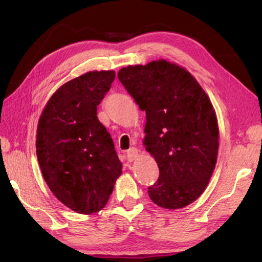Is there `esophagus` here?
Masks as SVG:
<instances>
[{
    "mask_svg": "<svg viewBox=\"0 0 262 262\" xmlns=\"http://www.w3.org/2000/svg\"><path fill=\"white\" fill-rule=\"evenodd\" d=\"M137 155H138L137 149H136L135 147H132V148H129V149H128V151H127V153H126V159H127L128 161H129V162H133V161L136 160Z\"/></svg>",
    "mask_w": 262,
    "mask_h": 262,
    "instance_id": "34e87169",
    "label": "esophagus"
}]
</instances>
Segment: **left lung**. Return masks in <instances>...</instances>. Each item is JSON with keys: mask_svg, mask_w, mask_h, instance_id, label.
Listing matches in <instances>:
<instances>
[{"mask_svg": "<svg viewBox=\"0 0 262 262\" xmlns=\"http://www.w3.org/2000/svg\"><path fill=\"white\" fill-rule=\"evenodd\" d=\"M118 79L146 114L143 145L160 170L149 198L165 209L186 207L202 196L217 162L220 129L210 99L185 68L166 59L122 68Z\"/></svg>", "mask_w": 262, "mask_h": 262, "instance_id": "8db88e82", "label": "left lung"}]
</instances>
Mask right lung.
<instances>
[{"label": "right lung", "mask_w": 262, "mask_h": 262, "mask_svg": "<svg viewBox=\"0 0 262 262\" xmlns=\"http://www.w3.org/2000/svg\"><path fill=\"white\" fill-rule=\"evenodd\" d=\"M115 75L92 71L64 83L39 117L36 151L43 179L60 203L79 214L101 210L121 174L113 138L97 117Z\"/></svg>", "instance_id": "right-lung-1"}]
</instances>
